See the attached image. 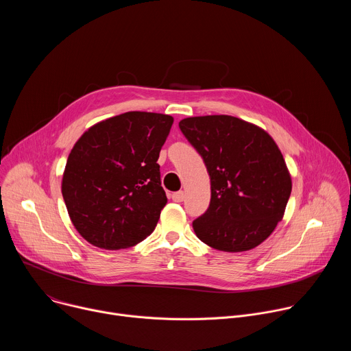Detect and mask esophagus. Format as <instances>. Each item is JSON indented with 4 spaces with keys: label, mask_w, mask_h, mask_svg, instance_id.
Returning a JSON list of instances; mask_svg holds the SVG:
<instances>
[{
    "label": "esophagus",
    "mask_w": 351,
    "mask_h": 351,
    "mask_svg": "<svg viewBox=\"0 0 351 351\" xmlns=\"http://www.w3.org/2000/svg\"><path fill=\"white\" fill-rule=\"evenodd\" d=\"M184 197H186L184 191H176V193L172 194V199H173L175 203H182L183 199H184Z\"/></svg>",
    "instance_id": "1"
}]
</instances>
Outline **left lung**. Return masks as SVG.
Masks as SVG:
<instances>
[{
    "label": "left lung",
    "instance_id": "obj_1",
    "mask_svg": "<svg viewBox=\"0 0 351 351\" xmlns=\"http://www.w3.org/2000/svg\"><path fill=\"white\" fill-rule=\"evenodd\" d=\"M210 179L208 210L193 221L197 237L228 253L261 244L282 221L291 178L280 149L261 128L229 115L179 122Z\"/></svg>",
    "mask_w": 351,
    "mask_h": 351
}]
</instances>
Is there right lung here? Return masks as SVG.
Wrapping results in <instances>:
<instances>
[{
  "label": "right lung",
  "instance_id": "right-lung-1",
  "mask_svg": "<svg viewBox=\"0 0 351 351\" xmlns=\"http://www.w3.org/2000/svg\"><path fill=\"white\" fill-rule=\"evenodd\" d=\"M173 118L132 111L91 126L68 157L62 195L76 230L95 247H132L156 229L168 198L161 148Z\"/></svg>",
  "mask_w": 351,
  "mask_h": 351
}]
</instances>
